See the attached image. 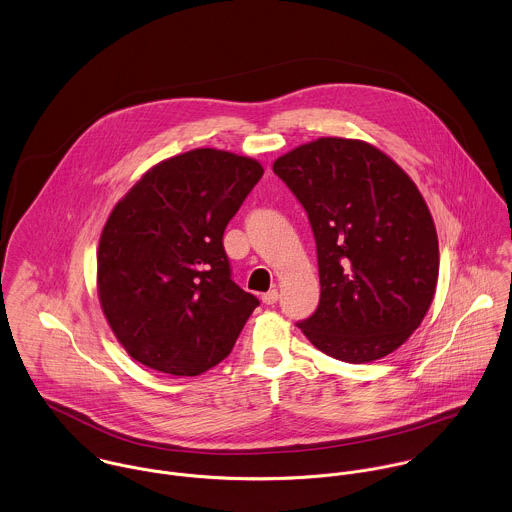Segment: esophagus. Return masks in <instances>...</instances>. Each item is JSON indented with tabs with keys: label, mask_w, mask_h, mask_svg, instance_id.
Returning <instances> with one entry per match:
<instances>
[{
	"label": "esophagus",
	"mask_w": 512,
	"mask_h": 512,
	"mask_svg": "<svg viewBox=\"0 0 512 512\" xmlns=\"http://www.w3.org/2000/svg\"><path fill=\"white\" fill-rule=\"evenodd\" d=\"M277 301H279V291H277V289H273V291H269V293L263 295V303H265V305H275Z\"/></svg>",
	"instance_id": "34e87169"
}]
</instances>
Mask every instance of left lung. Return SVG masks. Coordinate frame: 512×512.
I'll use <instances>...</instances> for the list:
<instances>
[{"label":"left lung","mask_w":512,"mask_h":512,"mask_svg":"<svg viewBox=\"0 0 512 512\" xmlns=\"http://www.w3.org/2000/svg\"><path fill=\"white\" fill-rule=\"evenodd\" d=\"M273 172L305 207L316 241L320 303L299 328L350 364L400 348L439 275L437 231L417 186L382 150L352 138L303 144Z\"/></svg>","instance_id":"obj_1"}]
</instances>
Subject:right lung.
<instances>
[{"label":"right lung","instance_id":"right-lung-1","mask_svg":"<svg viewBox=\"0 0 512 512\" xmlns=\"http://www.w3.org/2000/svg\"><path fill=\"white\" fill-rule=\"evenodd\" d=\"M261 176L253 158L196 148L150 168L114 205L97 289L134 360L200 376L229 356L259 301L231 281L223 231Z\"/></svg>","mask_w":512,"mask_h":512}]
</instances>
